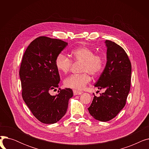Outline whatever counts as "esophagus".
<instances>
[{
    "label": "esophagus",
    "instance_id": "esophagus-1",
    "mask_svg": "<svg viewBox=\"0 0 149 149\" xmlns=\"http://www.w3.org/2000/svg\"><path fill=\"white\" fill-rule=\"evenodd\" d=\"M73 92H74V95H81V93H83L82 92H80V91H76V90H74V91H73Z\"/></svg>",
    "mask_w": 149,
    "mask_h": 149
}]
</instances>
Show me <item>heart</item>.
I'll use <instances>...</instances> for the list:
<instances>
[{
  "label": "heart",
  "instance_id": "heart-1",
  "mask_svg": "<svg viewBox=\"0 0 149 149\" xmlns=\"http://www.w3.org/2000/svg\"><path fill=\"white\" fill-rule=\"evenodd\" d=\"M89 47L81 46L70 52L72 61L81 62L80 74H73L64 80L66 88L76 91L83 89L91 80L90 75L98 76L104 68V58L101 54H96ZM72 60L63 53L60 52L56 56V66L58 71L67 74L72 66Z\"/></svg>",
  "mask_w": 149,
  "mask_h": 149
}]
</instances>
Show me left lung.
<instances>
[{
    "instance_id": "8db88e82",
    "label": "left lung",
    "mask_w": 149,
    "mask_h": 149,
    "mask_svg": "<svg viewBox=\"0 0 149 149\" xmlns=\"http://www.w3.org/2000/svg\"><path fill=\"white\" fill-rule=\"evenodd\" d=\"M107 63L102 74L95 84L105 92L98 97L94 95L88 108L95 119L108 121L118 114L126 105L130 89L132 66L127 53L120 45L106 40Z\"/></svg>"
}]
</instances>
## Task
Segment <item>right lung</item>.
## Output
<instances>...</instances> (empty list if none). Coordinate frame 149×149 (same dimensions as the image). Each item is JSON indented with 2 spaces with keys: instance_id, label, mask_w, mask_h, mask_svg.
Returning a JSON list of instances; mask_svg holds the SVG:
<instances>
[{
  "instance_id": "1",
  "label": "right lung",
  "mask_w": 149,
  "mask_h": 149,
  "mask_svg": "<svg viewBox=\"0 0 149 149\" xmlns=\"http://www.w3.org/2000/svg\"><path fill=\"white\" fill-rule=\"evenodd\" d=\"M67 45L60 39L40 36L31 42L22 58L19 70L22 98L33 115L45 124L58 121L73 96L70 88H59L57 95L50 94L59 87L60 80L55 60Z\"/></svg>"
}]
</instances>
